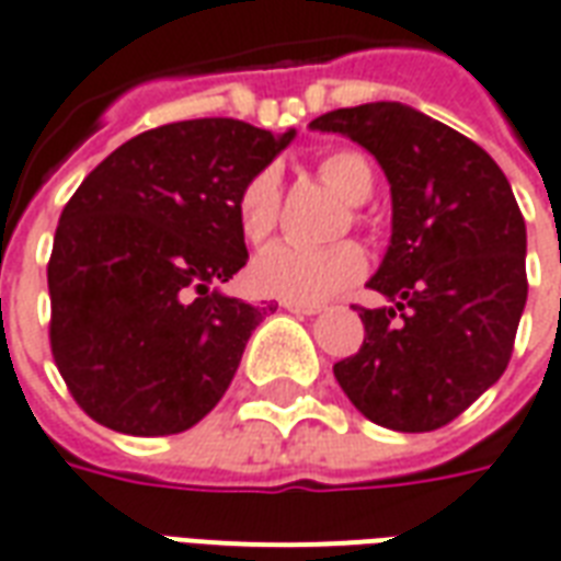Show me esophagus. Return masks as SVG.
I'll return each instance as SVG.
<instances>
[{
  "label": "esophagus",
  "instance_id": "1",
  "mask_svg": "<svg viewBox=\"0 0 561 561\" xmlns=\"http://www.w3.org/2000/svg\"><path fill=\"white\" fill-rule=\"evenodd\" d=\"M284 308L293 313H305V317H313V313L323 311V305H305V301H284Z\"/></svg>",
  "mask_w": 561,
  "mask_h": 561
}]
</instances>
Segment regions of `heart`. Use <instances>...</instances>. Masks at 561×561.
Wrapping results in <instances>:
<instances>
[{"label":"heart","mask_w":561,"mask_h":561,"mask_svg":"<svg viewBox=\"0 0 561 561\" xmlns=\"http://www.w3.org/2000/svg\"><path fill=\"white\" fill-rule=\"evenodd\" d=\"M317 172L341 196L359 205L375 190L371 162L359 150H332L317 162ZM241 236L250 244H262L280 220V178L274 169H262L241 186L236 202ZM368 272V256L356 241H337L329 248L272 244L250 262V287L260 296L284 301H325L341 289L353 287Z\"/></svg>","instance_id":"obj_1"}]
</instances>
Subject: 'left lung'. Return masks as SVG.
Wrapping results in <instances>:
<instances>
[{"instance_id": "1", "label": "left lung", "mask_w": 561, "mask_h": 561, "mask_svg": "<svg viewBox=\"0 0 561 561\" xmlns=\"http://www.w3.org/2000/svg\"><path fill=\"white\" fill-rule=\"evenodd\" d=\"M311 129L375 153L392 190V238L356 308L365 341L335 363L356 411L396 432H435L504 375L526 308V220L490 153L401 102L329 111Z\"/></svg>"}]
</instances>
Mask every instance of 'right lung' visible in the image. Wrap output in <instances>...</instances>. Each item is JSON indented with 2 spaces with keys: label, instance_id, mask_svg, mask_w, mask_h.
I'll list each match as a JSON object with an SVG mask.
<instances>
[{
  "label": "right lung",
  "instance_id": "add662e5",
  "mask_svg": "<svg viewBox=\"0 0 561 561\" xmlns=\"http://www.w3.org/2000/svg\"><path fill=\"white\" fill-rule=\"evenodd\" d=\"M293 135L229 117L169 123L83 178L47 262L50 353L83 414L160 438L224 399L274 311L217 293L248 265L238 193Z\"/></svg>",
  "mask_w": 561,
  "mask_h": 561
}]
</instances>
